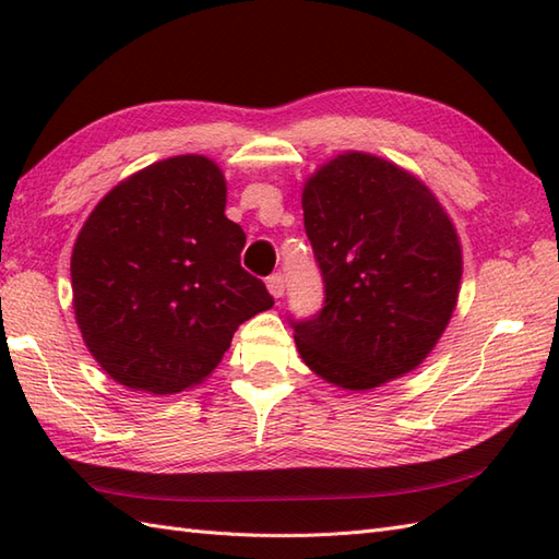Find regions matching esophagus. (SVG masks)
<instances>
[{
    "mask_svg": "<svg viewBox=\"0 0 559 559\" xmlns=\"http://www.w3.org/2000/svg\"><path fill=\"white\" fill-rule=\"evenodd\" d=\"M266 288L273 298H283V293H286V281H283L281 273H271L266 278Z\"/></svg>",
    "mask_w": 559,
    "mask_h": 559,
    "instance_id": "1",
    "label": "esophagus"
}]
</instances>
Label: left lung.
Returning <instances> with one entry per match:
<instances>
[{
  "mask_svg": "<svg viewBox=\"0 0 559 559\" xmlns=\"http://www.w3.org/2000/svg\"><path fill=\"white\" fill-rule=\"evenodd\" d=\"M305 233L324 307L290 319L300 358L326 382L365 391L415 370L456 307L461 245L418 177L348 151L302 189Z\"/></svg>",
  "mask_w": 559,
  "mask_h": 559,
  "instance_id": "8db88e82",
  "label": "left lung"
}]
</instances>
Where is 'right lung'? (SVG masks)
I'll use <instances>...</instances> for the list:
<instances>
[{"mask_svg":"<svg viewBox=\"0 0 559 559\" xmlns=\"http://www.w3.org/2000/svg\"><path fill=\"white\" fill-rule=\"evenodd\" d=\"M245 240L204 156L153 163L110 189L71 254L76 324L103 370L148 394L216 370L237 326L273 307L240 266Z\"/></svg>","mask_w":559,"mask_h":559,"instance_id":"right-lung-1","label":"right lung"}]
</instances>
